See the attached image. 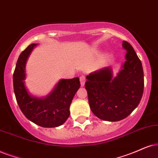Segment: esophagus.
Wrapping results in <instances>:
<instances>
[{"instance_id": "obj_1", "label": "esophagus", "mask_w": 158, "mask_h": 158, "mask_svg": "<svg viewBox=\"0 0 158 158\" xmlns=\"http://www.w3.org/2000/svg\"><path fill=\"white\" fill-rule=\"evenodd\" d=\"M79 79H80V83H81V87H84L85 86V81H86V79H85V76H81L80 77H79Z\"/></svg>"}]
</instances>
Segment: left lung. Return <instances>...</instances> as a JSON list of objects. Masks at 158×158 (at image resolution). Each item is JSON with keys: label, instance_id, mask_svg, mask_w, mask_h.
<instances>
[{"label": "left lung", "instance_id": "8db88e82", "mask_svg": "<svg viewBox=\"0 0 158 158\" xmlns=\"http://www.w3.org/2000/svg\"><path fill=\"white\" fill-rule=\"evenodd\" d=\"M126 50L125 63L117 76L112 69L105 67L86 77L85 89L93 113L99 119L117 122L126 118L140 103L143 92L142 64L127 41L123 42Z\"/></svg>", "mask_w": 158, "mask_h": 158}]
</instances>
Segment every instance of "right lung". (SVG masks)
I'll list each match as a JSON object with an SVG mask.
<instances>
[{
  "mask_svg": "<svg viewBox=\"0 0 158 158\" xmlns=\"http://www.w3.org/2000/svg\"><path fill=\"white\" fill-rule=\"evenodd\" d=\"M37 45H29L17 60L13 75L15 97L22 112L30 121L43 127H58L69 118L70 106L80 87V81L78 77L60 79L45 97H37L30 93L25 84L26 63Z\"/></svg>",
  "mask_w": 158,
  "mask_h": 158,
  "instance_id": "add662e5",
  "label": "right lung"
}]
</instances>
